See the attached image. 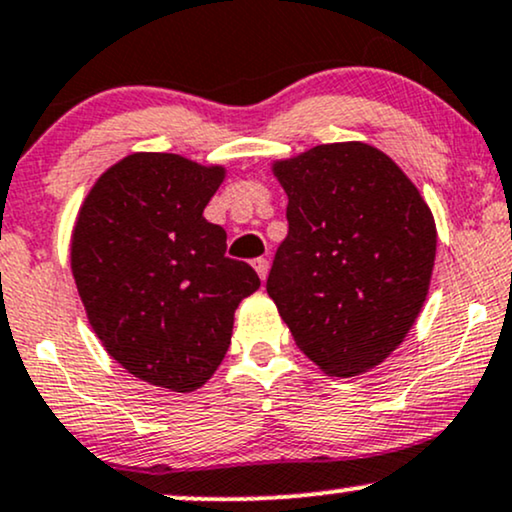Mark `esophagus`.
Masks as SVG:
<instances>
[{"label":"esophagus","mask_w":512,"mask_h":512,"mask_svg":"<svg viewBox=\"0 0 512 512\" xmlns=\"http://www.w3.org/2000/svg\"><path fill=\"white\" fill-rule=\"evenodd\" d=\"M252 267H255V272L260 274L262 281L267 279V274H269V262H267V257H257V260L252 262Z\"/></svg>","instance_id":"1"}]
</instances>
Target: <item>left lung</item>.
Returning <instances> with one entry per match:
<instances>
[{"label": "left lung", "instance_id": "1", "mask_svg": "<svg viewBox=\"0 0 512 512\" xmlns=\"http://www.w3.org/2000/svg\"><path fill=\"white\" fill-rule=\"evenodd\" d=\"M288 236L267 293L295 346L329 377L384 362L420 315L436 226L420 190L365 143L317 145L274 164Z\"/></svg>", "mask_w": 512, "mask_h": 512}]
</instances>
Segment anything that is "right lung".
<instances>
[{"mask_svg": "<svg viewBox=\"0 0 512 512\" xmlns=\"http://www.w3.org/2000/svg\"><path fill=\"white\" fill-rule=\"evenodd\" d=\"M221 181V166L128 155L92 186L73 229V279L102 346L176 393L212 377L233 312L260 288L248 262L226 257V231L202 217Z\"/></svg>", "mask_w": 512, "mask_h": 512, "instance_id": "add662e5", "label": "right lung"}]
</instances>
